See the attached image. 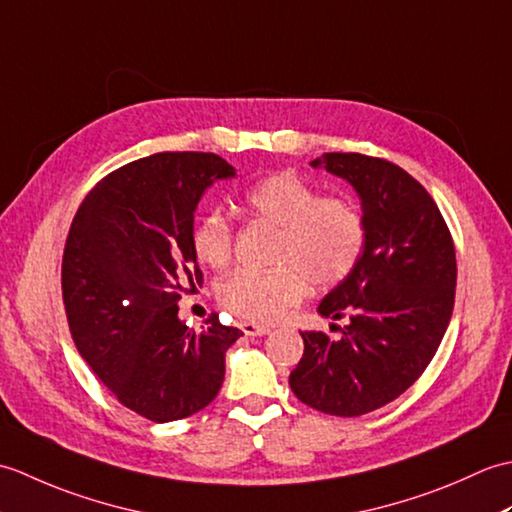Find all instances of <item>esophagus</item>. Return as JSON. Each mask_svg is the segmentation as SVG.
Returning a JSON list of instances; mask_svg holds the SVG:
<instances>
[{"mask_svg": "<svg viewBox=\"0 0 512 512\" xmlns=\"http://www.w3.org/2000/svg\"><path fill=\"white\" fill-rule=\"evenodd\" d=\"M239 328H242V332L246 336H266V334H270V325L255 323V321H242V323H239Z\"/></svg>", "mask_w": 512, "mask_h": 512, "instance_id": "obj_1", "label": "esophagus"}]
</instances>
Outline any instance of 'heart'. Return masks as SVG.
Segmentation results:
<instances>
[{"label":"heart","mask_w":512,"mask_h":512,"mask_svg":"<svg viewBox=\"0 0 512 512\" xmlns=\"http://www.w3.org/2000/svg\"><path fill=\"white\" fill-rule=\"evenodd\" d=\"M246 209L279 226L270 270L242 268L228 275L217 297L239 317L275 323L312 288L330 290L354 273L365 246V220L358 206L341 195H321L317 187L290 173H275L244 193ZM191 248L204 266L224 268L233 257V226L220 209L202 213L191 228Z\"/></svg>","instance_id":"obj_1"}]
</instances>
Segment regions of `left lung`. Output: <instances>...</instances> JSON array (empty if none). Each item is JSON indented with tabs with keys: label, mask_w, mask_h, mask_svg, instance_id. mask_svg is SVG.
<instances>
[{
	"label": "left lung",
	"mask_w": 512,
	"mask_h": 512,
	"mask_svg": "<svg viewBox=\"0 0 512 512\" xmlns=\"http://www.w3.org/2000/svg\"><path fill=\"white\" fill-rule=\"evenodd\" d=\"M310 167L352 184L365 246L317 308L347 319L341 339L301 332L290 389L312 409L354 418L396 400L436 356L453 314L455 248L438 204L405 169L363 154H323Z\"/></svg>",
	"instance_id": "1"
}]
</instances>
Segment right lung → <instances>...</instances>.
I'll return each mask as SVG.
<instances>
[{
	"label": "right lung",
	"mask_w": 512,
	"mask_h": 512,
	"mask_svg": "<svg viewBox=\"0 0 512 512\" xmlns=\"http://www.w3.org/2000/svg\"><path fill=\"white\" fill-rule=\"evenodd\" d=\"M235 167L215 154H154L103 178L76 211L61 286L76 350L105 387L154 422L189 418L224 383V356L244 332L217 314L193 332L178 317L202 284L193 215Z\"/></svg>",
	"instance_id": "add662e5"
}]
</instances>
